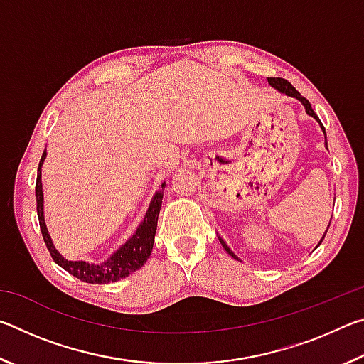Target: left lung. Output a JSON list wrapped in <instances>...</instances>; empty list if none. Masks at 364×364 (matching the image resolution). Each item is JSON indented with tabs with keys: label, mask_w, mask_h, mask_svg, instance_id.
Returning <instances> with one entry per match:
<instances>
[{
	"label": "left lung",
	"mask_w": 364,
	"mask_h": 364,
	"mask_svg": "<svg viewBox=\"0 0 364 364\" xmlns=\"http://www.w3.org/2000/svg\"><path fill=\"white\" fill-rule=\"evenodd\" d=\"M268 83H269L271 86H273V88L278 90L279 93H284V95H287V96H292V97H295V100H299L301 104H304V106H305V110H306V114H308V115H311L313 119H316V120L319 122V125H321L323 132H324V127H323V123H321V120L318 119V115H316L315 112H313V109H311V104L308 102L306 97L301 96V95L299 93V91L295 90L294 86L287 82V80L281 78V77H268ZM329 225H331V223H329ZM326 232H328V231H326ZM324 236H326V234H324ZM324 236H323V239H324ZM323 239H321V241H319V244L323 242ZM220 242H221V245H223V247H225V250L228 252V254H230L232 258H237V257H236V254H234V252H232L230 247H228V244H226V242H225L223 239H221V237H220Z\"/></svg>",
	"instance_id": "1"
}]
</instances>
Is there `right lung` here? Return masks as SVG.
<instances>
[{"label": "right lung", "instance_id": "add662e5", "mask_svg": "<svg viewBox=\"0 0 364 364\" xmlns=\"http://www.w3.org/2000/svg\"><path fill=\"white\" fill-rule=\"evenodd\" d=\"M46 157V151L43 152L40 165H38V173H36V184H35V193H36V212H38V221H40V230L45 239V244L51 254L53 260L56 262L59 267H63L65 271H69L70 274L75 278L82 279L85 282H91V284H106V282H114L122 278H127L128 274L134 273L146 263L149 258L154 245V236H156L157 230V220L160 208H162V199H164V184L162 191H159L154 196V199L149 205L143 223L139 225L136 232L133 234L130 241L125 242L122 247L115 252V254L109 258L107 262L101 264H93L86 262H70L64 258L59 252L54 249L49 237L45 217H43V191H41V164Z\"/></svg>", "mask_w": 364, "mask_h": 364}]
</instances>
